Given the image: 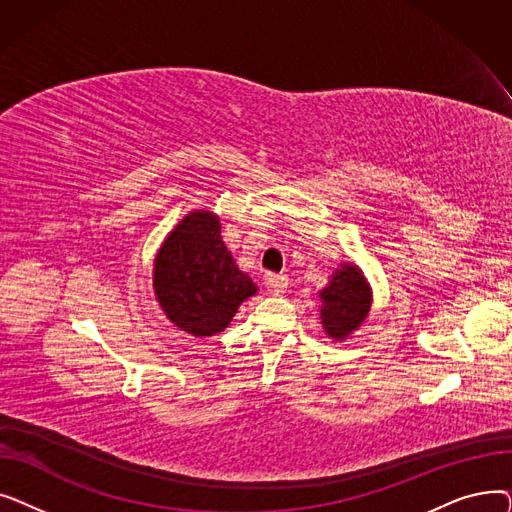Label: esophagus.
Here are the masks:
<instances>
[{"instance_id":"1","label":"esophagus","mask_w":512,"mask_h":512,"mask_svg":"<svg viewBox=\"0 0 512 512\" xmlns=\"http://www.w3.org/2000/svg\"><path fill=\"white\" fill-rule=\"evenodd\" d=\"M265 288L270 290V294H274V297H280V294H284L288 288V278L284 274H267Z\"/></svg>"}]
</instances>
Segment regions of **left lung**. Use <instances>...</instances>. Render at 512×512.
Here are the masks:
<instances>
[{"label": "left lung", "mask_w": 512, "mask_h": 512, "mask_svg": "<svg viewBox=\"0 0 512 512\" xmlns=\"http://www.w3.org/2000/svg\"><path fill=\"white\" fill-rule=\"evenodd\" d=\"M321 297V324L326 332L344 340L357 330L369 313L371 292L369 286L355 265H342L334 272L330 284L319 292Z\"/></svg>", "instance_id": "8db88e82"}]
</instances>
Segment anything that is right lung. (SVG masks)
Listing matches in <instances>:
<instances>
[{
  "label": "right lung",
  "instance_id": "1",
  "mask_svg": "<svg viewBox=\"0 0 512 512\" xmlns=\"http://www.w3.org/2000/svg\"><path fill=\"white\" fill-rule=\"evenodd\" d=\"M220 228L209 211L188 213L155 259L157 301L174 326L193 336L224 332L240 303L257 292L224 247Z\"/></svg>",
  "mask_w": 512,
  "mask_h": 512
}]
</instances>
